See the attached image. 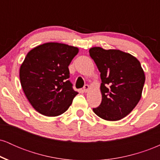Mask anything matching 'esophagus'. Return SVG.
<instances>
[{"mask_svg": "<svg viewBox=\"0 0 160 160\" xmlns=\"http://www.w3.org/2000/svg\"><path fill=\"white\" fill-rule=\"evenodd\" d=\"M89 90V85H85L83 87V92H87Z\"/></svg>", "mask_w": 160, "mask_h": 160, "instance_id": "obj_1", "label": "esophagus"}]
</instances>
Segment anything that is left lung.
Wrapping results in <instances>:
<instances>
[{
	"label": "left lung",
	"mask_w": 160,
	"mask_h": 160,
	"mask_svg": "<svg viewBox=\"0 0 160 160\" xmlns=\"http://www.w3.org/2000/svg\"><path fill=\"white\" fill-rule=\"evenodd\" d=\"M101 73L102 103L93 111L100 118L117 121L131 113L139 102L145 81L144 70L132 55L120 49H89Z\"/></svg>",
	"instance_id": "8db88e82"
}]
</instances>
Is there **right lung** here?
Listing matches in <instances>:
<instances>
[{"label":"right lung","instance_id":"obj_1","mask_svg":"<svg viewBox=\"0 0 160 160\" xmlns=\"http://www.w3.org/2000/svg\"><path fill=\"white\" fill-rule=\"evenodd\" d=\"M78 52L76 47L49 42L34 47L25 56L20 66V82L38 113L57 117L71 106L78 93L68 80V66Z\"/></svg>","mask_w":160,"mask_h":160}]
</instances>
